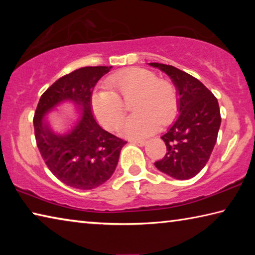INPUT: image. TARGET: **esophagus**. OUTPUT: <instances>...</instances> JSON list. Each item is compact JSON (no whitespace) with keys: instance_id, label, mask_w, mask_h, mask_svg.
Here are the masks:
<instances>
[{"instance_id":"1","label":"esophagus","mask_w":255,"mask_h":255,"mask_svg":"<svg viewBox=\"0 0 255 255\" xmlns=\"http://www.w3.org/2000/svg\"><path fill=\"white\" fill-rule=\"evenodd\" d=\"M130 143L136 144V145H138V146H145L146 143H147V141L144 140V139H131Z\"/></svg>"}]
</instances>
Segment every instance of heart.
<instances>
[{"mask_svg":"<svg viewBox=\"0 0 255 255\" xmlns=\"http://www.w3.org/2000/svg\"><path fill=\"white\" fill-rule=\"evenodd\" d=\"M110 90H97L92 94V109L96 117L108 129H116L126 114L124 102L131 101L135 112L122 130L131 137L148 136L159 125L166 126L175 117L178 96L173 84L159 80L154 72L132 67L117 72L107 80Z\"/></svg>","mask_w":255,"mask_h":255,"instance_id":"1","label":"heart"}]
</instances>
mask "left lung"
Here are the masks:
<instances>
[{
    "label": "left lung",
    "instance_id": "obj_1",
    "mask_svg": "<svg viewBox=\"0 0 255 255\" xmlns=\"http://www.w3.org/2000/svg\"><path fill=\"white\" fill-rule=\"evenodd\" d=\"M148 65L165 73L178 94V119L161 137L166 154L155 162L163 173L188 180L204 169L217 140L222 118L217 99L196 77L174 66L159 63Z\"/></svg>",
    "mask_w": 255,
    "mask_h": 255
}]
</instances>
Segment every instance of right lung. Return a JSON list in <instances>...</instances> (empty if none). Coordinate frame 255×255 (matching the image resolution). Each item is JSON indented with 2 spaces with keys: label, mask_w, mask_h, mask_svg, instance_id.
Returning <instances> with one entry per match:
<instances>
[{
  "label": "right lung",
  "mask_w": 255,
  "mask_h": 255,
  "mask_svg": "<svg viewBox=\"0 0 255 255\" xmlns=\"http://www.w3.org/2000/svg\"><path fill=\"white\" fill-rule=\"evenodd\" d=\"M112 66L82 67L60 77L46 90L34 112L37 146L56 178L72 188L91 190L111 178L127 143L99 126L91 110L92 91L97 82ZM70 102L78 118L64 134L51 128L48 114Z\"/></svg>",
  "instance_id": "add662e5"
}]
</instances>
